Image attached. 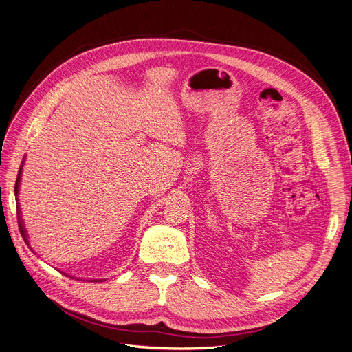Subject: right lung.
Listing matches in <instances>:
<instances>
[{
    "label": "right lung",
    "mask_w": 352,
    "mask_h": 352,
    "mask_svg": "<svg viewBox=\"0 0 352 352\" xmlns=\"http://www.w3.org/2000/svg\"><path fill=\"white\" fill-rule=\"evenodd\" d=\"M23 164H24V160H23V163H21V168H19V170H18V176H16V182H15V195L18 196V192H19V183H21V176H23ZM16 203H18V197H16ZM18 217H19V230H21V234H23V237H24V240H25V243L28 244V237H27V232H25V226H24V223H23V219H21V209H19V203H18ZM31 249V247H30ZM91 281H102V280H91Z\"/></svg>",
    "instance_id": "1"
}]
</instances>
